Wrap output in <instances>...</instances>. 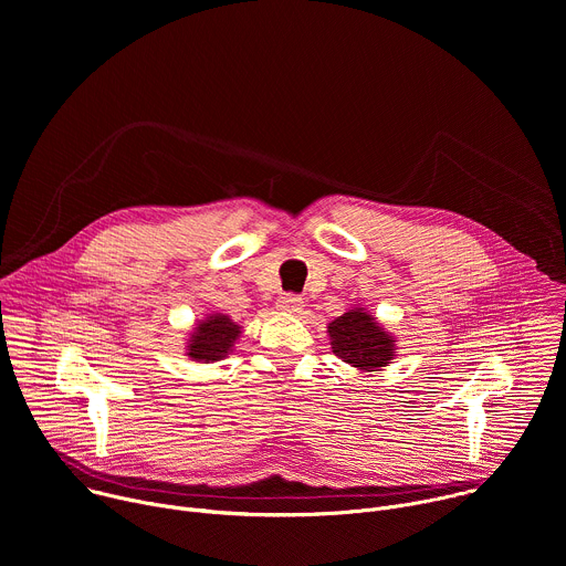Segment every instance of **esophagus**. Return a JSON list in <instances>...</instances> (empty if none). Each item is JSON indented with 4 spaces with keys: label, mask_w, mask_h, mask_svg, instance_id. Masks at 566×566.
Listing matches in <instances>:
<instances>
[{
    "label": "esophagus",
    "mask_w": 566,
    "mask_h": 566,
    "mask_svg": "<svg viewBox=\"0 0 566 566\" xmlns=\"http://www.w3.org/2000/svg\"><path fill=\"white\" fill-rule=\"evenodd\" d=\"M304 306L302 297L300 295H293V293H284L277 297V308L284 311V313H300Z\"/></svg>",
    "instance_id": "esophagus-1"
}]
</instances>
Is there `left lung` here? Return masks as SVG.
<instances>
[{
  "mask_svg": "<svg viewBox=\"0 0 566 566\" xmlns=\"http://www.w3.org/2000/svg\"><path fill=\"white\" fill-rule=\"evenodd\" d=\"M328 335L333 353L361 373L389 366L396 355V337L361 306L335 317L328 324Z\"/></svg>",
  "mask_w": 566,
  "mask_h": 566,
  "instance_id": "1",
  "label": "left lung"
}]
</instances>
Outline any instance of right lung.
<instances>
[{
    "instance_id": "1",
    "label": "right lung",
    "mask_w": 566,
    "mask_h": 566,
    "mask_svg": "<svg viewBox=\"0 0 566 566\" xmlns=\"http://www.w3.org/2000/svg\"><path fill=\"white\" fill-rule=\"evenodd\" d=\"M242 333V326L235 324L229 315L213 313L207 319H200L196 331L188 339L186 355L193 357L196 361H218L227 357L233 350V344L238 342Z\"/></svg>"
}]
</instances>
